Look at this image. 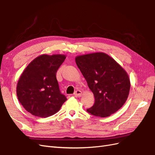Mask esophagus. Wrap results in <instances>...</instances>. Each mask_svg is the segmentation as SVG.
<instances>
[{
    "mask_svg": "<svg viewBox=\"0 0 155 155\" xmlns=\"http://www.w3.org/2000/svg\"><path fill=\"white\" fill-rule=\"evenodd\" d=\"M74 95H75L76 97H80L82 95V92L80 91V90H76V91L74 92Z\"/></svg>",
    "mask_w": 155,
    "mask_h": 155,
    "instance_id": "1",
    "label": "esophagus"
}]
</instances>
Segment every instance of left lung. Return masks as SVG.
Wrapping results in <instances>:
<instances>
[{"instance_id": "8db88e82", "label": "left lung", "mask_w": 155, "mask_h": 155, "mask_svg": "<svg viewBox=\"0 0 155 155\" xmlns=\"http://www.w3.org/2000/svg\"><path fill=\"white\" fill-rule=\"evenodd\" d=\"M75 60L95 97L94 104L87 109L88 113L106 117L118 111L126 103L130 90L126 71L104 52L78 56Z\"/></svg>"}]
</instances>
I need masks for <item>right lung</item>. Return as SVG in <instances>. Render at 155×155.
Listing matches in <instances>:
<instances>
[{
  "instance_id": "add662e5",
  "label": "right lung",
  "mask_w": 155,
  "mask_h": 155,
  "mask_svg": "<svg viewBox=\"0 0 155 155\" xmlns=\"http://www.w3.org/2000/svg\"><path fill=\"white\" fill-rule=\"evenodd\" d=\"M64 54H41L32 61L21 74L17 86L20 104L33 115L45 118L55 114L67 101L56 79Z\"/></svg>"
}]
</instances>
